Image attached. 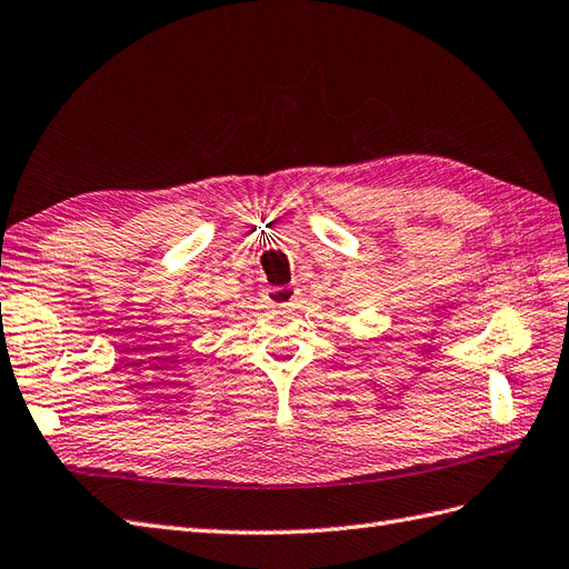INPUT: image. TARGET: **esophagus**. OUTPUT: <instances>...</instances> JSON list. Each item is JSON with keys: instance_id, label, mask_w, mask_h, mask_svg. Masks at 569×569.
<instances>
[{"instance_id": "1", "label": "esophagus", "mask_w": 569, "mask_h": 569, "mask_svg": "<svg viewBox=\"0 0 569 569\" xmlns=\"http://www.w3.org/2000/svg\"><path fill=\"white\" fill-rule=\"evenodd\" d=\"M267 302L273 308H283V305H293L296 300V288L293 286H271L264 293Z\"/></svg>"}]
</instances>
